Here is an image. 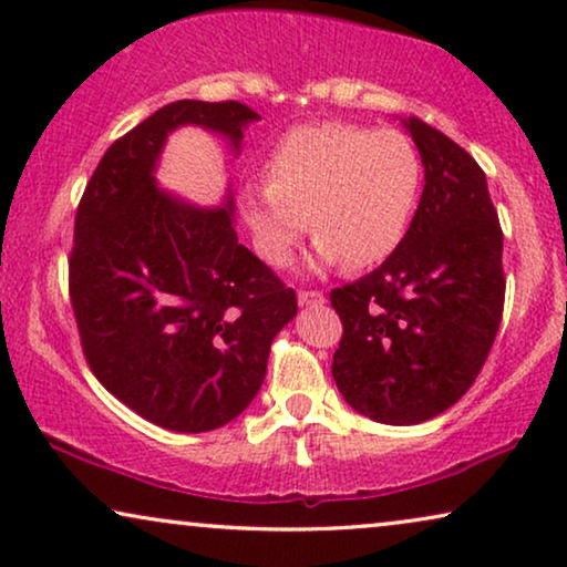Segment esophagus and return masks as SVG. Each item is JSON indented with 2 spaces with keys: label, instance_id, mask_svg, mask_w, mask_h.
<instances>
[{
  "label": "esophagus",
  "instance_id": "1",
  "mask_svg": "<svg viewBox=\"0 0 567 567\" xmlns=\"http://www.w3.org/2000/svg\"><path fill=\"white\" fill-rule=\"evenodd\" d=\"M297 299H299L301 307H317V305H322V301H324V293H322V291L301 289V291L297 293Z\"/></svg>",
  "mask_w": 567,
  "mask_h": 567
}]
</instances>
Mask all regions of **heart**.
I'll list each match as a JSON object with an SVG mask.
<instances>
[{"mask_svg": "<svg viewBox=\"0 0 567 567\" xmlns=\"http://www.w3.org/2000/svg\"><path fill=\"white\" fill-rule=\"evenodd\" d=\"M266 190L243 196L255 250L286 266L305 235L317 260L363 270L398 250L413 221L423 162L413 138L398 128L317 123L278 138L262 165Z\"/></svg>", "mask_w": 567, "mask_h": 567, "instance_id": "heart-1", "label": "heart"}]
</instances>
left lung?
Returning <instances> with one entry per match:
<instances>
[{
    "label": "left lung",
    "mask_w": 567,
    "mask_h": 567,
    "mask_svg": "<svg viewBox=\"0 0 567 567\" xmlns=\"http://www.w3.org/2000/svg\"><path fill=\"white\" fill-rule=\"evenodd\" d=\"M425 185L398 250L330 291L343 322L332 379L377 423L436 417L475 384L506 301L503 231L483 167L439 128L410 118Z\"/></svg>",
    "instance_id": "1"
}]
</instances>
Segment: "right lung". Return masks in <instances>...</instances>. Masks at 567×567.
I'll list each match as a JSON object with an SVG mask.
<instances>
[{"mask_svg": "<svg viewBox=\"0 0 567 567\" xmlns=\"http://www.w3.org/2000/svg\"><path fill=\"white\" fill-rule=\"evenodd\" d=\"M258 113L235 100H177L107 146L82 193L69 301L92 374L154 425L221 429L266 379L297 291L237 243L231 206L200 212L154 188L167 134L198 123L239 146Z\"/></svg>", "mask_w": 567, "mask_h": 567, "instance_id": "right-lung-1", "label": "right lung"}]
</instances>
